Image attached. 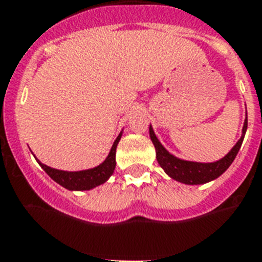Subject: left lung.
Segmentation results:
<instances>
[{"label": "left lung", "instance_id": "8db88e82", "mask_svg": "<svg viewBox=\"0 0 262 262\" xmlns=\"http://www.w3.org/2000/svg\"><path fill=\"white\" fill-rule=\"evenodd\" d=\"M248 128V117L245 118L244 126H243V134L241 138L237 141V144L232 147L231 151L227 154L224 158L216 161V162L211 163H200V162H191V161H183L172 154H170L165 147L161 145L158 138L154 134L153 128H149L150 138L153 141V145L156 147L157 151V161H158L159 166L166 171V174L170 175L175 181L186 183V185H203L207 182L213 181L217 177L223 174L228 169L231 163L233 162V159L237 156L238 150H240L243 140H244L245 132Z\"/></svg>", "mask_w": 262, "mask_h": 262}]
</instances>
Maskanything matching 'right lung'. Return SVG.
Instances as JSON below:
<instances>
[{
	"label": "right lung",
	"instance_id": "right-lung-1",
	"mask_svg": "<svg viewBox=\"0 0 262 262\" xmlns=\"http://www.w3.org/2000/svg\"><path fill=\"white\" fill-rule=\"evenodd\" d=\"M121 138V133L118 134V137L113 142V146L109 151V156L101 165L97 167H93L90 170H83V171H63V170L51 169L49 166L43 165L42 169L50 175V178L54 179L56 183L63 186L67 190L72 191H83L91 190V188L96 187V186L103 185L104 182L108 181V178L113 174L116 167V147H117L118 141Z\"/></svg>",
	"mask_w": 262,
	"mask_h": 262
}]
</instances>
